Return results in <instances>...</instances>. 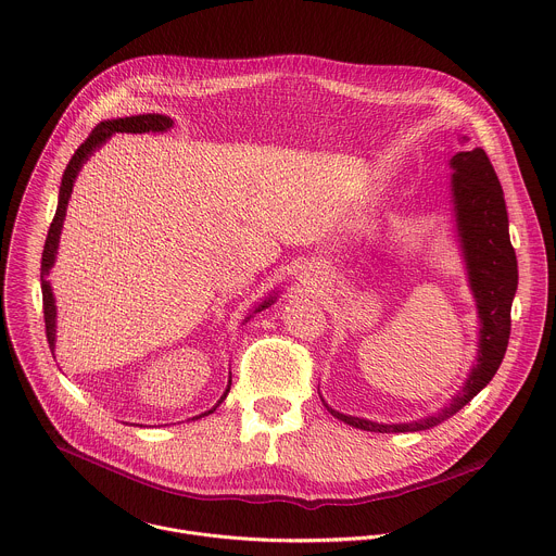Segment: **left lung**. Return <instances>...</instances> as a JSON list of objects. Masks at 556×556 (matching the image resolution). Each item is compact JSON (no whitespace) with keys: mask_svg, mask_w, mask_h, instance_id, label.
<instances>
[{"mask_svg":"<svg viewBox=\"0 0 556 556\" xmlns=\"http://www.w3.org/2000/svg\"><path fill=\"white\" fill-rule=\"evenodd\" d=\"M457 231L468 262L470 286L481 318L479 357L464 390L438 416L409 425H377L351 418L327 407L338 420L375 433H412L442 425L468 405L496 375L507 353L511 333V303L518 290V260L509 240V218L503 186L488 157L477 147L459 151L451 160Z\"/></svg>","mask_w":556,"mask_h":556,"instance_id":"obj_1","label":"left lung"}]
</instances>
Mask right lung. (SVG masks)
<instances>
[{
  "label": "right lung",
  "mask_w": 556,
  "mask_h": 556,
  "mask_svg": "<svg viewBox=\"0 0 556 556\" xmlns=\"http://www.w3.org/2000/svg\"><path fill=\"white\" fill-rule=\"evenodd\" d=\"M173 127V121L162 116V114H138V116H125V118H116V121H105V123H99L90 134L88 138L77 147V151L73 153L71 162L66 164L64 168V175H62V186H60V199H58V207H55V214H53V220L49 225V233H47V240H45V249H42V257H40V290H42V316H45V333H47V342H49V349L53 351V340H55V305H53V294H51V288L45 279V275L49 273V268L53 266V260H55V249H58V238H60V227H62V220H64V214H66V203H68V197H71V190H73V181H75V175L79 170V166L88 160V155L99 147L103 144L112 134L116 131H131V134H140V131H166ZM273 303V299L264 301L255 312H260L262 307H268ZM231 388V381L223 394V399L218 403L225 401L227 392ZM216 409V407H214ZM214 409L205 412V414H212ZM201 414V416H205Z\"/></svg>",
  "instance_id": "obj_1"
}]
</instances>
